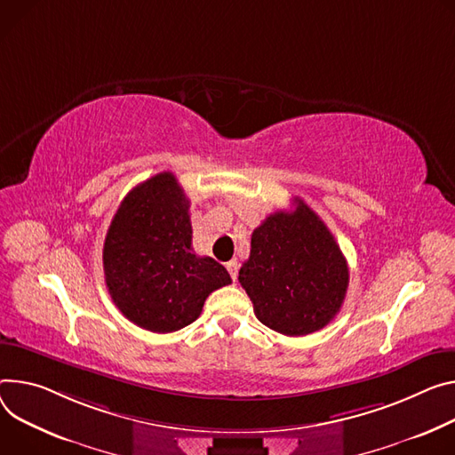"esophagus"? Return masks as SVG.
Returning <instances> with one entry per match:
<instances>
[{
  "instance_id": "34e87169",
  "label": "esophagus",
  "mask_w": 455,
  "mask_h": 455,
  "mask_svg": "<svg viewBox=\"0 0 455 455\" xmlns=\"http://www.w3.org/2000/svg\"><path fill=\"white\" fill-rule=\"evenodd\" d=\"M227 270L230 272V277L235 281V279H237V270H239V265H237V261H235V259L228 261V263H227Z\"/></svg>"
}]
</instances>
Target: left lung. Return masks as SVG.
Listing matches in <instances>:
<instances>
[{
    "mask_svg": "<svg viewBox=\"0 0 455 455\" xmlns=\"http://www.w3.org/2000/svg\"><path fill=\"white\" fill-rule=\"evenodd\" d=\"M270 214L254 232L251 256L239 270L256 317L283 336L317 332L339 312L348 265L332 232L310 206Z\"/></svg>",
    "mask_w": 455,
    "mask_h": 455,
    "instance_id": "left-lung-1",
    "label": "left lung"
}]
</instances>
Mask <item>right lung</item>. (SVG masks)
Segmentation results:
<instances>
[{
	"label": "right lung",
	"mask_w": 455,
	"mask_h": 455,
	"mask_svg": "<svg viewBox=\"0 0 455 455\" xmlns=\"http://www.w3.org/2000/svg\"><path fill=\"white\" fill-rule=\"evenodd\" d=\"M190 201L172 172L134 187L108 227L103 270L121 314L150 332L167 334L194 323L230 274L192 249Z\"/></svg>",
	"instance_id": "1"
}]
</instances>
